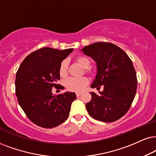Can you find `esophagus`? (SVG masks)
<instances>
[{
  "mask_svg": "<svg viewBox=\"0 0 156 156\" xmlns=\"http://www.w3.org/2000/svg\"><path fill=\"white\" fill-rule=\"evenodd\" d=\"M80 94H81V93H80V92H77V93H76V96H79L80 95Z\"/></svg>",
  "mask_w": 156,
  "mask_h": 156,
  "instance_id": "34e87169",
  "label": "esophagus"
}]
</instances>
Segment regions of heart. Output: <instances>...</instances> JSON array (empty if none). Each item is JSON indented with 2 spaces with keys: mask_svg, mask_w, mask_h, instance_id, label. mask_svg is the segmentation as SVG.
<instances>
[{
  "mask_svg": "<svg viewBox=\"0 0 156 156\" xmlns=\"http://www.w3.org/2000/svg\"><path fill=\"white\" fill-rule=\"evenodd\" d=\"M76 61L79 66H80L83 69H86V71L88 72V68L90 66V61L87 57L85 56H78L76 58ZM68 61H62L59 68V73L61 77H66L68 74ZM88 80L86 78H68L65 82V86L67 89L70 91L80 92L83 89L85 86L88 84Z\"/></svg>",
  "mask_w": 156,
  "mask_h": 156,
  "instance_id": "1",
  "label": "heart"
}]
</instances>
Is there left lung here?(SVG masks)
<instances>
[{
  "label": "left lung",
  "mask_w": 156,
  "mask_h": 156,
  "mask_svg": "<svg viewBox=\"0 0 156 156\" xmlns=\"http://www.w3.org/2000/svg\"><path fill=\"white\" fill-rule=\"evenodd\" d=\"M80 51L96 62L97 72L90 87H104L98 95L90 92L91 100L86 104L88 114L98 121H117L129 109L137 90L133 62L121 48L109 42L94 43Z\"/></svg>",
  "instance_id": "obj_1"
}]
</instances>
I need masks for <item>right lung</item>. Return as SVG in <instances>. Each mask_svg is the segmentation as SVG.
Masks as SVG:
<instances>
[{"label":"right lung","mask_w":156,"mask_h":156,"mask_svg":"<svg viewBox=\"0 0 156 156\" xmlns=\"http://www.w3.org/2000/svg\"><path fill=\"white\" fill-rule=\"evenodd\" d=\"M73 50L43 47L29 55L16 73L18 102L27 117L39 127H55L68 119L76 94L66 91L55 96L52 89L60 78V63Z\"/></svg>","instance_id":"obj_1"}]
</instances>
